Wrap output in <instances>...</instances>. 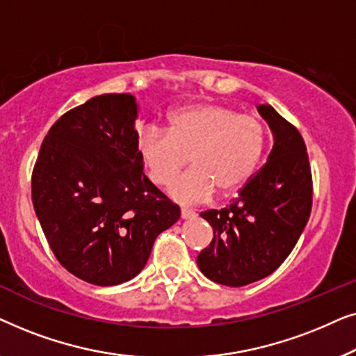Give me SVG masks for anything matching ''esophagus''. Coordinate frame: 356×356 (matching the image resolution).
I'll return each mask as SVG.
<instances>
[{"mask_svg":"<svg viewBox=\"0 0 356 356\" xmlns=\"http://www.w3.org/2000/svg\"><path fill=\"white\" fill-rule=\"evenodd\" d=\"M193 217H196V212H194L193 209L181 207V218H193Z\"/></svg>","mask_w":356,"mask_h":356,"instance_id":"obj_1","label":"esophagus"}]
</instances>
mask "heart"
Listing matches in <instances>:
<instances>
[{
    "label": "heart",
    "mask_w": 356,
    "mask_h": 356,
    "mask_svg": "<svg viewBox=\"0 0 356 356\" xmlns=\"http://www.w3.org/2000/svg\"><path fill=\"white\" fill-rule=\"evenodd\" d=\"M266 140V124L257 115L201 104L170 115L167 131L155 124L140 129L138 150L159 186H168L191 162L194 167L170 193L181 202H199L216 188L228 194L243 186L259 165Z\"/></svg>",
    "instance_id": "1"
}]
</instances>
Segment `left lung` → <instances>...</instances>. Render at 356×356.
<instances>
[{"instance_id": "left-lung-1", "label": "left lung", "mask_w": 356, "mask_h": 356, "mask_svg": "<svg viewBox=\"0 0 356 356\" xmlns=\"http://www.w3.org/2000/svg\"><path fill=\"white\" fill-rule=\"evenodd\" d=\"M274 134L267 162L230 206L201 212L213 230L197 266L207 279L243 286L270 275L293 250L313 206V177L300 131L270 105L257 106Z\"/></svg>"}]
</instances>
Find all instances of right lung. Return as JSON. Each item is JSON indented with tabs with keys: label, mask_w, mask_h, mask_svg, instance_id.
Returning a JSON list of instances; mask_svg holds the SVG:
<instances>
[{
	"label": "right lung",
	"mask_w": 356,
	"mask_h": 356,
	"mask_svg": "<svg viewBox=\"0 0 356 356\" xmlns=\"http://www.w3.org/2000/svg\"><path fill=\"white\" fill-rule=\"evenodd\" d=\"M136 118L133 95L94 97L56 120L33 165L32 202L53 254L94 285L138 275L179 218L143 172Z\"/></svg>",
	"instance_id": "add662e5"
}]
</instances>
